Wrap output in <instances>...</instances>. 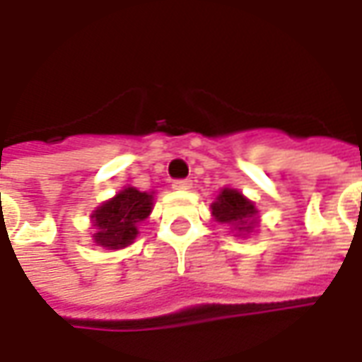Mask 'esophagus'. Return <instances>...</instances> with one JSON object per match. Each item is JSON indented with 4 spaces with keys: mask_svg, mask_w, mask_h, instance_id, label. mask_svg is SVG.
Masks as SVG:
<instances>
[{
    "mask_svg": "<svg viewBox=\"0 0 362 362\" xmlns=\"http://www.w3.org/2000/svg\"><path fill=\"white\" fill-rule=\"evenodd\" d=\"M192 186H194V184H192V180H189V178H180V180L173 182L174 189H189Z\"/></svg>",
    "mask_w": 362,
    "mask_h": 362,
    "instance_id": "esophagus-1",
    "label": "esophagus"
}]
</instances>
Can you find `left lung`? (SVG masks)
I'll use <instances>...</instances> for the list:
<instances>
[{"instance_id": "obj_1", "label": "left lung", "mask_w": 362, "mask_h": 362, "mask_svg": "<svg viewBox=\"0 0 362 362\" xmlns=\"http://www.w3.org/2000/svg\"><path fill=\"white\" fill-rule=\"evenodd\" d=\"M213 215L219 223L233 225L238 230H250L256 221V207L252 202L236 192V189H223L217 202L211 205Z\"/></svg>"}]
</instances>
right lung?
<instances>
[{
	"mask_svg": "<svg viewBox=\"0 0 362 362\" xmlns=\"http://www.w3.org/2000/svg\"><path fill=\"white\" fill-rule=\"evenodd\" d=\"M153 209V196L135 188L122 189L110 202L103 204L93 213L95 243L110 250L124 248L137 236V225Z\"/></svg>",
	"mask_w": 362,
	"mask_h": 362,
	"instance_id": "right-lung-1",
	"label": "right lung"
}]
</instances>
